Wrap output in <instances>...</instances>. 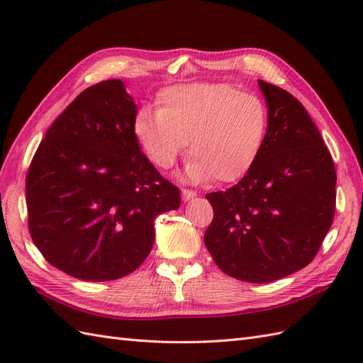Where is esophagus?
<instances>
[{
	"instance_id": "34e87169",
	"label": "esophagus",
	"mask_w": 363,
	"mask_h": 363,
	"mask_svg": "<svg viewBox=\"0 0 363 363\" xmlns=\"http://www.w3.org/2000/svg\"><path fill=\"white\" fill-rule=\"evenodd\" d=\"M195 196H196V191L189 190V189H182V199H184V201H189V199L195 198Z\"/></svg>"
}]
</instances>
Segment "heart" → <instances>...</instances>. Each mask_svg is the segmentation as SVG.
<instances>
[{
  "mask_svg": "<svg viewBox=\"0 0 363 363\" xmlns=\"http://www.w3.org/2000/svg\"><path fill=\"white\" fill-rule=\"evenodd\" d=\"M156 101L157 111L142 107L134 118V135L156 168H172L186 142L191 182H235L256 164L269 123L259 95L229 84L195 82L160 90Z\"/></svg>",
  "mask_w": 363,
  "mask_h": 363,
  "instance_id": "1",
  "label": "heart"
}]
</instances>
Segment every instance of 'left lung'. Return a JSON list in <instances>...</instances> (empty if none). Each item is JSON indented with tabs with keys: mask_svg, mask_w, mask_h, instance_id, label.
<instances>
[{
	"mask_svg": "<svg viewBox=\"0 0 363 363\" xmlns=\"http://www.w3.org/2000/svg\"><path fill=\"white\" fill-rule=\"evenodd\" d=\"M269 112L256 164L213 209L204 243L221 272L265 284L309 265L335 211L337 173L309 113L287 90L259 79Z\"/></svg>",
	"mask_w": 363,
	"mask_h": 363,
	"instance_id": "obj_1",
	"label": "left lung"
}]
</instances>
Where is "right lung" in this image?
<instances>
[{"label": "right lung", "mask_w": 363, "mask_h": 363, "mask_svg": "<svg viewBox=\"0 0 363 363\" xmlns=\"http://www.w3.org/2000/svg\"><path fill=\"white\" fill-rule=\"evenodd\" d=\"M137 106L120 79L68 104L26 176L28 226L42 256L84 281L120 279L143 264L154 220L181 206L179 189L140 151Z\"/></svg>", "instance_id": "obj_1"}]
</instances>
